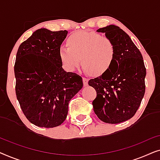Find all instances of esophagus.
Returning <instances> with one entry per match:
<instances>
[{"label":"esophagus","mask_w":160,"mask_h":160,"mask_svg":"<svg viewBox=\"0 0 160 160\" xmlns=\"http://www.w3.org/2000/svg\"><path fill=\"white\" fill-rule=\"evenodd\" d=\"M88 78L83 77V84H84V87H87L88 85Z\"/></svg>","instance_id":"34e87169"}]
</instances>
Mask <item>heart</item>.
Wrapping results in <instances>:
<instances>
[{"instance_id": "heart-1", "label": "heart", "mask_w": 160, "mask_h": 160, "mask_svg": "<svg viewBox=\"0 0 160 160\" xmlns=\"http://www.w3.org/2000/svg\"><path fill=\"white\" fill-rule=\"evenodd\" d=\"M68 46H62L60 58L64 67L73 71L82 65L86 72L101 76L110 69L115 60V46L107 37L93 31H78L72 34Z\"/></svg>"}]
</instances>
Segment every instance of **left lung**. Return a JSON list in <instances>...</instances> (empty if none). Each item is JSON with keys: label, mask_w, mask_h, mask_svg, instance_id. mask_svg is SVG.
I'll list each match as a JSON object with an SVG mask.
<instances>
[{"label": "left lung", "mask_w": 160, "mask_h": 160, "mask_svg": "<svg viewBox=\"0 0 160 160\" xmlns=\"http://www.w3.org/2000/svg\"><path fill=\"white\" fill-rule=\"evenodd\" d=\"M97 31L105 32L113 41L116 53L110 69L89 81L97 92L94 111L106 123H121L135 115L145 94L143 57L130 37L118 26L110 25Z\"/></svg>", "instance_id": "8db88e82"}]
</instances>
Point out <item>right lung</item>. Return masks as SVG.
<instances>
[{
    "mask_svg": "<svg viewBox=\"0 0 160 160\" xmlns=\"http://www.w3.org/2000/svg\"><path fill=\"white\" fill-rule=\"evenodd\" d=\"M67 30L41 28L19 46L14 65L16 95L30 122L41 128L60 125L68 103L82 88V78L62 68L60 46Z\"/></svg>",
    "mask_w": 160,
    "mask_h": 160,
    "instance_id": "1",
    "label": "right lung"
}]
</instances>
